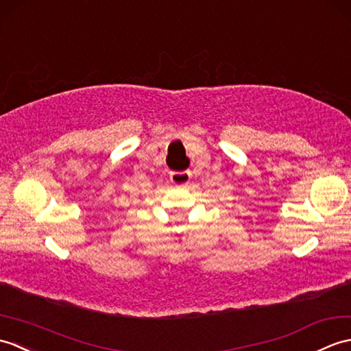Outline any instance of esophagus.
Returning a JSON list of instances; mask_svg holds the SVG:
<instances>
[{
  "instance_id": "1",
  "label": "esophagus",
  "mask_w": 351,
  "mask_h": 351,
  "mask_svg": "<svg viewBox=\"0 0 351 351\" xmlns=\"http://www.w3.org/2000/svg\"><path fill=\"white\" fill-rule=\"evenodd\" d=\"M191 171H174L169 174L171 182L177 186H184L191 182Z\"/></svg>"
}]
</instances>
